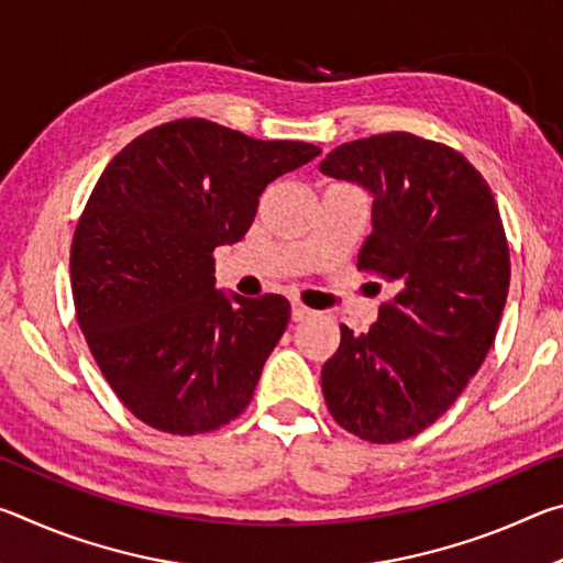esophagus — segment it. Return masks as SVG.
<instances>
[{
    "mask_svg": "<svg viewBox=\"0 0 563 563\" xmlns=\"http://www.w3.org/2000/svg\"><path fill=\"white\" fill-rule=\"evenodd\" d=\"M312 316V310L310 308H305L302 302H298V300H292V320L295 322H300V320H305V318H310Z\"/></svg>",
    "mask_w": 563,
    "mask_h": 563,
    "instance_id": "34e87169",
    "label": "esophagus"
}]
</instances>
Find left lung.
I'll return each instance as SVG.
<instances>
[{
    "label": "left lung",
    "mask_w": 563,
    "mask_h": 563,
    "mask_svg": "<svg viewBox=\"0 0 563 563\" xmlns=\"http://www.w3.org/2000/svg\"><path fill=\"white\" fill-rule=\"evenodd\" d=\"M320 170L373 194V233L357 268L393 300L322 365V395L342 430L375 444L434 424L482 367L509 292V245L492 188L460 151L393 131L350 141Z\"/></svg>",
    "instance_id": "obj_1"
}]
</instances>
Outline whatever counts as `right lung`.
<instances>
[{
    "instance_id": "add662e5",
    "label": "right lung",
    "mask_w": 563,
    "mask_h": 563,
    "mask_svg": "<svg viewBox=\"0 0 563 563\" xmlns=\"http://www.w3.org/2000/svg\"><path fill=\"white\" fill-rule=\"evenodd\" d=\"M318 154L178 119L103 168L71 241L74 308L101 375L141 422L190 437L251 405L290 302L216 290L213 251L247 233L271 180Z\"/></svg>"
}]
</instances>
